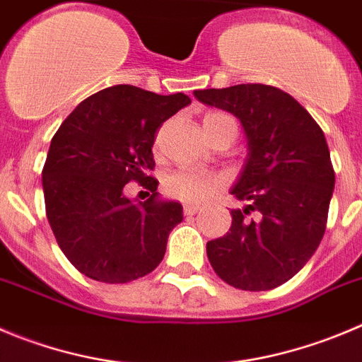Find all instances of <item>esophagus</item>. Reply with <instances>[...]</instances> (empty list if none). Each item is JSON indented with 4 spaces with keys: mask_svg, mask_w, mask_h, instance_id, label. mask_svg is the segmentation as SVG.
<instances>
[{
    "mask_svg": "<svg viewBox=\"0 0 362 362\" xmlns=\"http://www.w3.org/2000/svg\"><path fill=\"white\" fill-rule=\"evenodd\" d=\"M200 211H202V209L197 207V205H185V207H184V214L185 216H194V214H198Z\"/></svg>",
    "mask_w": 362,
    "mask_h": 362,
    "instance_id": "esophagus-1",
    "label": "esophagus"
}]
</instances>
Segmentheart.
I'll list each match as a JSON object with an SVG mask.
<instances>
[{"label":"heart","mask_w":362,"mask_h":362,"mask_svg":"<svg viewBox=\"0 0 362 362\" xmlns=\"http://www.w3.org/2000/svg\"><path fill=\"white\" fill-rule=\"evenodd\" d=\"M219 128H234L238 132L235 121L228 114L211 112L204 117L205 134L219 130ZM221 185L223 178L219 175L200 170H180L168 177L165 191L170 192V197L185 202V204H204Z\"/></svg>","instance_id":"b5f03b06"}]
</instances>
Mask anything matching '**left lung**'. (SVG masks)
<instances>
[{"instance_id":"1","label":"left lung","mask_w":362,"mask_h":362,"mask_svg":"<svg viewBox=\"0 0 362 362\" xmlns=\"http://www.w3.org/2000/svg\"><path fill=\"white\" fill-rule=\"evenodd\" d=\"M194 98L234 114L248 144L230 189L248 205L232 209L230 232L207 243L209 262L238 289L279 288L307 264L325 234L336 177L323 130L291 94L272 86L194 90ZM252 210L257 220L247 219Z\"/></svg>"}]
</instances>
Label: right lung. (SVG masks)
<instances>
[{"label": "right lung", "instance_id": "1", "mask_svg": "<svg viewBox=\"0 0 362 362\" xmlns=\"http://www.w3.org/2000/svg\"><path fill=\"white\" fill-rule=\"evenodd\" d=\"M189 103L182 93L107 87L83 100L53 135L42 170L46 214L64 255L89 279L130 282L164 259L184 209L155 192L151 148L157 128ZM132 180L152 191L146 202L124 197Z\"/></svg>", "mask_w": 362, "mask_h": 362}]
</instances>
